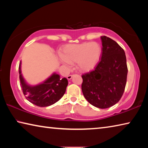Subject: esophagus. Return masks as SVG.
Returning <instances> with one entry per match:
<instances>
[{"mask_svg": "<svg viewBox=\"0 0 148 148\" xmlns=\"http://www.w3.org/2000/svg\"><path fill=\"white\" fill-rule=\"evenodd\" d=\"M74 76V74H70L68 76H67V79H71L72 78V77H73Z\"/></svg>", "mask_w": 148, "mask_h": 148, "instance_id": "obj_1", "label": "esophagus"}]
</instances>
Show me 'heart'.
I'll list each match as a JSON object with an SVG mask.
<instances>
[{"label":"heart","mask_w":148,"mask_h":148,"mask_svg":"<svg viewBox=\"0 0 148 148\" xmlns=\"http://www.w3.org/2000/svg\"><path fill=\"white\" fill-rule=\"evenodd\" d=\"M102 49L98 42H87L65 46L61 56L65 64L77 63V68L83 72L93 69L102 56Z\"/></svg>","instance_id":"obj_1"}]
</instances>
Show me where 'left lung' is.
Instances as JSON below:
<instances>
[{
    "instance_id": "left-lung-1",
    "label": "left lung",
    "mask_w": 148,
    "mask_h": 148,
    "mask_svg": "<svg viewBox=\"0 0 148 148\" xmlns=\"http://www.w3.org/2000/svg\"><path fill=\"white\" fill-rule=\"evenodd\" d=\"M101 40V61L93 71L82 76V90L90 104L105 109L121 99L126 86L128 69L123 49L109 37L102 36Z\"/></svg>"
}]
</instances>
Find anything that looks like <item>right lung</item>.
<instances>
[{"label":"right lung","mask_w":148,"mask_h":148,"mask_svg":"<svg viewBox=\"0 0 148 148\" xmlns=\"http://www.w3.org/2000/svg\"><path fill=\"white\" fill-rule=\"evenodd\" d=\"M20 84L27 100L40 107L49 106L62 98L68 86L66 77L61 78L58 74H53L43 84L36 86H28L25 82L21 72V62L19 66Z\"/></svg>","instance_id":"right-lung-1"}]
</instances>
